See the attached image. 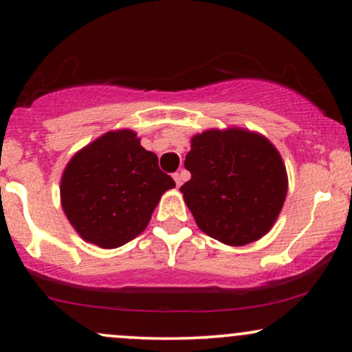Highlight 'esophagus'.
<instances>
[{
    "instance_id": "esophagus-1",
    "label": "esophagus",
    "mask_w": 352,
    "mask_h": 352,
    "mask_svg": "<svg viewBox=\"0 0 352 352\" xmlns=\"http://www.w3.org/2000/svg\"><path fill=\"white\" fill-rule=\"evenodd\" d=\"M173 179H175L177 187H181L182 186V181H184V177H182L181 173H175V175H173Z\"/></svg>"
}]
</instances>
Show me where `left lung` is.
I'll return each instance as SVG.
<instances>
[{"label": "left lung", "instance_id": "obj_1", "mask_svg": "<svg viewBox=\"0 0 352 352\" xmlns=\"http://www.w3.org/2000/svg\"><path fill=\"white\" fill-rule=\"evenodd\" d=\"M181 187L187 208L206 235L230 247L256 242L272 229L288 177L276 146L243 128L206 129L190 139Z\"/></svg>", "mask_w": 352, "mask_h": 352}]
</instances>
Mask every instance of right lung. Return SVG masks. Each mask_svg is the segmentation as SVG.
Here are the masks:
<instances>
[{"instance_id":"obj_1","label":"right lung","mask_w":352,"mask_h":352,"mask_svg":"<svg viewBox=\"0 0 352 352\" xmlns=\"http://www.w3.org/2000/svg\"><path fill=\"white\" fill-rule=\"evenodd\" d=\"M173 187L138 134L117 129L70 158L60 177V205L85 242L110 250L136 239Z\"/></svg>"}]
</instances>
